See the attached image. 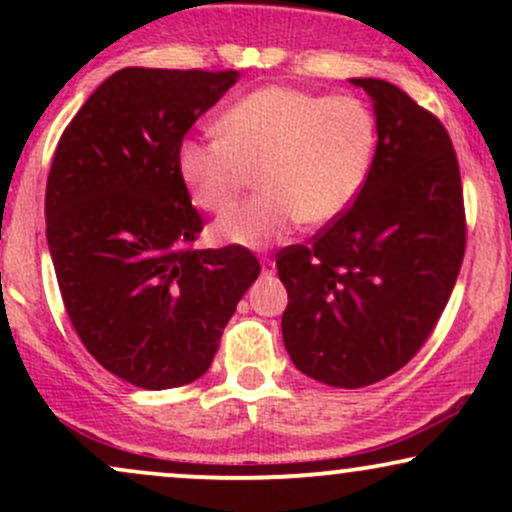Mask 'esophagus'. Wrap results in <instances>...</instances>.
I'll return each mask as SVG.
<instances>
[{
	"label": "esophagus",
	"instance_id": "34e87169",
	"mask_svg": "<svg viewBox=\"0 0 512 512\" xmlns=\"http://www.w3.org/2000/svg\"><path fill=\"white\" fill-rule=\"evenodd\" d=\"M274 267H276L274 260H269V257H264V260H262V274H264V276L274 274Z\"/></svg>",
	"mask_w": 512,
	"mask_h": 512
}]
</instances>
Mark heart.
<instances>
[{"instance_id": "heart-1", "label": "heart", "mask_w": 512, "mask_h": 512, "mask_svg": "<svg viewBox=\"0 0 512 512\" xmlns=\"http://www.w3.org/2000/svg\"><path fill=\"white\" fill-rule=\"evenodd\" d=\"M211 139L178 146V175L199 209L223 211L258 173L263 192L211 223L219 245L260 250L298 223L337 221L356 202L375 151V120L354 96L262 86L216 120Z\"/></svg>"}]
</instances>
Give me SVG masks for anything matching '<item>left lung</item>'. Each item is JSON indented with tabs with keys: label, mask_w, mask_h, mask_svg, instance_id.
<instances>
[{
	"label": "left lung",
	"mask_w": 512,
	"mask_h": 512,
	"mask_svg": "<svg viewBox=\"0 0 512 512\" xmlns=\"http://www.w3.org/2000/svg\"><path fill=\"white\" fill-rule=\"evenodd\" d=\"M373 101L378 146L363 190L310 245L276 255L289 293L281 334L293 366L366 387L424 346L464 257L462 180L436 115L383 79H349Z\"/></svg>",
	"instance_id": "left-lung-1"
}]
</instances>
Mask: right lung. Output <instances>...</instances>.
I'll use <instances>...</instances> for the list:
<instances>
[{"mask_svg": "<svg viewBox=\"0 0 512 512\" xmlns=\"http://www.w3.org/2000/svg\"><path fill=\"white\" fill-rule=\"evenodd\" d=\"M238 72L127 67L64 129L45 221L64 308L105 370L168 390L202 378L260 276L250 250H195L202 216L178 175L187 129Z\"/></svg>", "mask_w": 512, "mask_h": 512, "instance_id": "1", "label": "right lung"}]
</instances>
